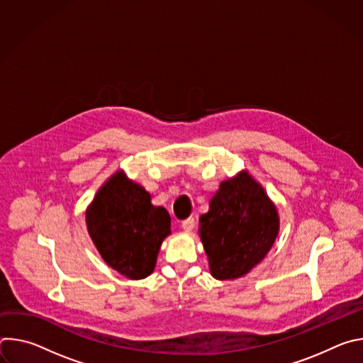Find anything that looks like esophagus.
Returning a JSON list of instances; mask_svg holds the SVG:
<instances>
[{"instance_id":"esophagus-1","label":"esophagus","mask_w":363,"mask_h":363,"mask_svg":"<svg viewBox=\"0 0 363 363\" xmlns=\"http://www.w3.org/2000/svg\"><path fill=\"white\" fill-rule=\"evenodd\" d=\"M181 227H182V230L184 231H192L194 230V227H195V218H186V220H184L182 221V224H181Z\"/></svg>"}]
</instances>
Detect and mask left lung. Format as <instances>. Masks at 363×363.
Listing matches in <instances>:
<instances>
[{
	"instance_id": "left-lung-1",
	"label": "left lung",
	"mask_w": 363,
	"mask_h": 363,
	"mask_svg": "<svg viewBox=\"0 0 363 363\" xmlns=\"http://www.w3.org/2000/svg\"><path fill=\"white\" fill-rule=\"evenodd\" d=\"M199 223L211 274L218 280L247 274L266 257L279 233L276 206L247 172L220 185Z\"/></svg>"
}]
</instances>
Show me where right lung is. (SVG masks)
<instances>
[{"instance_id":"add662e5","label":"right lung","mask_w":363,"mask_h":363,"mask_svg":"<svg viewBox=\"0 0 363 363\" xmlns=\"http://www.w3.org/2000/svg\"><path fill=\"white\" fill-rule=\"evenodd\" d=\"M86 223L103 260L132 280L153 272L161 244L171 233L168 211L153 206L149 192L123 172L115 174L96 194Z\"/></svg>"}]
</instances>
